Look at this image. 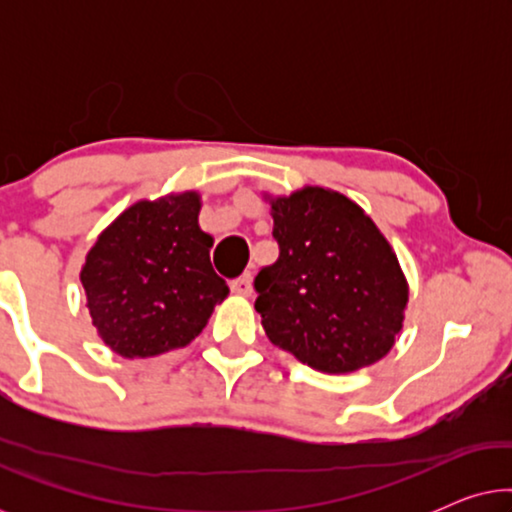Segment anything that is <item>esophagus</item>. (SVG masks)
I'll use <instances>...</instances> for the list:
<instances>
[{"mask_svg": "<svg viewBox=\"0 0 512 512\" xmlns=\"http://www.w3.org/2000/svg\"><path fill=\"white\" fill-rule=\"evenodd\" d=\"M230 289H233V293H237V296H249V293H251V275H249V272H244V275L233 279V282H230Z\"/></svg>", "mask_w": 512, "mask_h": 512, "instance_id": "34e87169", "label": "esophagus"}]
</instances>
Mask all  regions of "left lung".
<instances>
[{"mask_svg":"<svg viewBox=\"0 0 512 512\" xmlns=\"http://www.w3.org/2000/svg\"><path fill=\"white\" fill-rule=\"evenodd\" d=\"M272 219L279 256L254 279L272 345L324 373L380 361L401 331L408 286L370 216L310 186L272 200Z\"/></svg>","mask_w":512,"mask_h":512,"instance_id":"obj_1","label":"left lung"}]
</instances>
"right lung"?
Wrapping results in <instances>:
<instances>
[{
  "label": "right lung",
  "mask_w": 512,
  "mask_h": 512,
  "mask_svg": "<svg viewBox=\"0 0 512 512\" xmlns=\"http://www.w3.org/2000/svg\"><path fill=\"white\" fill-rule=\"evenodd\" d=\"M198 212V193L137 202L90 249L81 270L90 317L125 359L188 345L228 296Z\"/></svg>",
  "instance_id": "obj_1"
}]
</instances>
